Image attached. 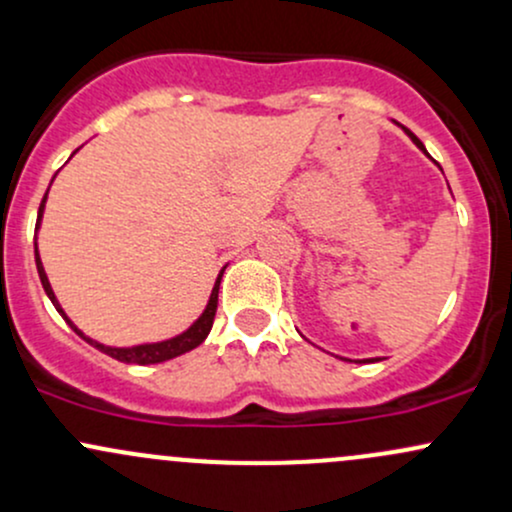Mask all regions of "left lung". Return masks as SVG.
I'll return each mask as SVG.
<instances>
[{"mask_svg": "<svg viewBox=\"0 0 512 512\" xmlns=\"http://www.w3.org/2000/svg\"><path fill=\"white\" fill-rule=\"evenodd\" d=\"M406 133H408V136H411V140H413V143H415V145H418V148H420V150H425V145H423V143H420V140H418V136H413V133H411V131H408V128H406Z\"/></svg>", "mask_w": 512, "mask_h": 512, "instance_id": "8db88e82", "label": "left lung"}]
</instances>
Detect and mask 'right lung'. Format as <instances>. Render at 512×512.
<instances>
[{
	"mask_svg": "<svg viewBox=\"0 0 512 512\" xmlns=\"http://www.w3.org/2000/svg\"><path fill=\"white\" fill-rule=\"evenodd\" d=\"M46 196H43L41 209H38V223H41L43 206H46ZM36 267H38V277H41V284H43V289H46L48 299L53 301V306L58 308L60 313H63V308H60L58 301H55L53 289H50V282H48V277H46V269H43L41 257H38V247H36ZM221 277H223V272L218 274L216 284H213L209 306H206V311L201 313V318L196 320L192 328L184 330L182 335H177V338L165 340V342H153V345H136V347H106V345H99V342L89 340L87 335H82L80 330H77L75 325H72L70 320H67L65 313H63V318L72 325V330H75V333L80 335V338L87 340L89 345L97 347V350L106 352V355H109V357L119 359V362H126V364H157V362H167V359L179 357V355H184V352H189V350H194V347H199L201 342L206 340V335L211 333V325H213V318H216V308H218V286H221Z\"/></svg>",
	"mask_w": 512,
	"mask_h": 512,
	"instance_id": "right-lung-1",
	"label": "right lung"
}]
</instances>
